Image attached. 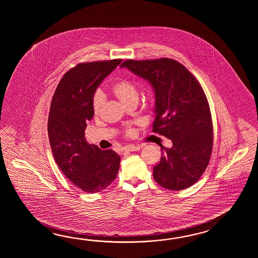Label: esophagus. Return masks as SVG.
Returning a JSON list of instances; mask_svg holds the SVG:
<instances>
[{
    "label": "esophagus",
    "instance_id": "esophagus-1",
    "mask_svg": "<svg viewBox=\"0 0 258 258\" xmlns=\"http://www.w3.org/2000/svg\"><path fill=\"white\" fill-rule=\"evenodd\" d=\"M142 148V146H140V145H137V146H135V145H128V146H125L124 148H123V151H128V152H130V151H138V150H140Z\"/></svg>",
    "mask_w": 258,
    "mask_h": 258
}]
</instances>
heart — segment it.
<instances>
[{
    "mask_svg": "<svg viewBox=\"0 0 258 258\" xmlns=\"http://www.w3.org/2000/svg\"><path fill=\"white\" fill-rule=\"evenodd\" d=\"M111 91L117 99L121 101V103L125 106L137 104L139 98V93L137 87L133 83L128 81L126 79H121L114 83L111 87ZM104 96L101 92H97L94 95L93 101H92V108H93L94 114H99L101 110L102 106L104 104ZM133 132L131 130L127 131V135L131 136Z\"/></svg>",
    "mask_w": 258,
    "mask_h": 258,
    "instance_id": "b5f03b06",
    "label": "heart"
}]
</instances>
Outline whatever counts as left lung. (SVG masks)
Returning <instances> with one entry per match:
<instances>
[{
  "label": "left lung",
  "instance_id": "1",
  "mask_svg": "<svg viewBox=\"0 0 258 258\" xmlns=\"http://www.w3.org/2000/svg\"><path fill=\"white\" fill-rule=\"evenodd\" d=\"M151 84L155 91L153 132L169 138L161 147L153 177L160 186L180 191L192 186L207 169L213 147L209 102L196 77L175 60H126L121 66Z\"/></svg>",
  "mask_w": 258,
  "mask_h": 258
}]
</instances>
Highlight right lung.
Segmentation results:
<instances>
[{"label":"right lung","instance_id":"obj_1","mask_svg":"<svg viewBox=\"0 0 258 258\" xmlns=\"http://www.w3.org/2000/svg\"><path fill=\"white\" fill-rule=\"evenodd\" d=\"M120 59L79 63L60 79L51 100L48 134L55 161L62 173L84 192H98L115 180L121 158L85 138L93 118L94 94Z\"/></svg>","mask_w":258,"mask_h":258}]
</instances>
